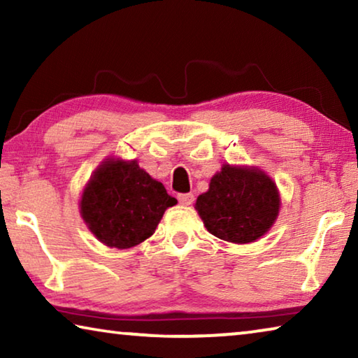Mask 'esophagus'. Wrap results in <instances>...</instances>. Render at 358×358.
<instances>
[{
	"instance_id": "esophagus-1",
	"label": "esophagus",
	"mask_w": 358,
	"mask_h": 358,
	"mask_svg": "<svg viewBox=\"0 0 358 358\" xmlns=\"http://www.w3.org/2000/svg\"><path fill=\"white\" fill-rule=\"evenodd\" d=\"M178 202H180L181 205H185V207H187V205H191V203L194 202V196H192L191 192L180 194V196H178Z\"/></svg>"
}]
</instances>
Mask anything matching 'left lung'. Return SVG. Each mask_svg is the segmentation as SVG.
Here are the masks:
<instances>
[{
    "mask_svg": "<svg viewBox=\"0 0 358 358\" xmlns=\"http://www.w3.org/2000/svg\"><path fill=\"white\" fill-rule=\"evenodd\" d=\"M280 192L257 167L224 164L197 197L196 210L215 237L230 243H251L273 226L280 213Z\"/></svg>",
    "mask_w": 358,
    "mask_h": 358,
    "instance_id": "obj_1",
    "label": "left lung"
}]
</instances>
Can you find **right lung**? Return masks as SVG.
Returning <instances> with one entry per match:
<instances>
[{"mask_svg": "<svg viewBox=\"0 0 358 358\" xmlns=\"http://www.w3.org/2000/svg\"><path fill=\"white\" fill-rule=\"evenodd\" d=\"M177 199L137 161L107 159L85 186L80 213L102 243L126 250L153 235L162 215Z\"/></svg>", "mask_w": 358, "mask_h": 358, "instance_id": "1", "label": "right lung"}]
</instances>
